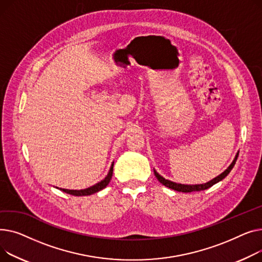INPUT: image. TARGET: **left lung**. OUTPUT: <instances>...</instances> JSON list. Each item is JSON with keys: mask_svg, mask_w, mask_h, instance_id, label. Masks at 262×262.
Wrapping results in <instances>:
<instances>
[{"mask_svg": "<svg viewBox=\"0 0 262 262\" xmlns=\"http://www.w3.org/2000/svg\"><path fill=\"white\" fill-rule=\"evenodd\" d=\"M238 156H239V152H237V155L234 159V161L232 162V164H230L228 166V168L226 169V170L224 172H222L221 174H219L218 177H216L214 179H212L211 181L207 182V183H204V184H195V185H185V184H178V183H174V182H171L169 180H166L165 178H163L161 174H159L156 170L155 171V176L157 177V179L159 180V182H161L164 186L170 188V189H173V190H177V191H181V192H191V191H201V190H205L209 187H211L212 185H214V184H217L218 182L222 181L229 172L232 169L234 168L235 164H236V161L238 159Z\"/></svg>", "mask_w": 262, "mask_h": 262, "instance_id": "left-lung-1", "label": "left lung"}]
</instances>
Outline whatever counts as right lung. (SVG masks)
I'll use <instances>...</instances> for the list:
<instances>
[{
  "label": "right lung",
  "mask_w": 262,
  "mask_h": 262,
  "mask_svg": "<svg viewBox=\"0 0 262 262\" xmlns=\"http://www.w3.org/2000/svg\"><path fill=\"white\" fill-rule=\"evenodd\" d=\"M113 166H114V163H112L110 170H109V172H107L106 177H105L102 181L98 182L97 184H95V185H93V186H91V187L85 188V189H81V190H73V189H64V188H60V190H62V191L67 192V193H70V194H72V195H77V196H80V195H90V194H93V193H95V192H98V191H100L101 189L105 188V186L107 185V184L110 183L111 178H112V174H113Z\"/></svg>",
  "instance_id": "add662e5"
}]
</instances>
